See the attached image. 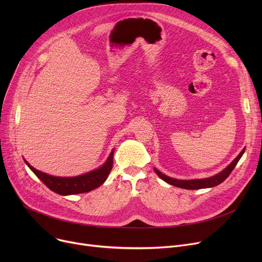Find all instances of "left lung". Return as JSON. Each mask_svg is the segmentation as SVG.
<instances>
[{
  "label": "left lung",
  "mask_w": 262,
  "mask_h": 262,
  "mask_svg": "<svg viewBox=\"0 0 262 262\" xmlns=\"http://www.w3.org/2000/svg\"><path fill=\"white\" fill-rule=\"evenodd\" d=\"M245 148L242 149V152L237 156V158H235L229 166L224 169L221 173H219L212 177L209 178H204V180H193V181H180V180H175V178H171L167 175L162 174L161 172H159L158 170L154 169L156 174L161 178L162 181H164L166 183L175 186V187H180L183 189H189V190H198V189H204V188H211L214 186H217L221 183H223L226 178L229 176V174L231 173V171L233 170V168L236 167V164L238 163V161L240 160V158L242 157L243 153H244Z\"/></svg>",
  "instance_id": "1"
}]
</instances>
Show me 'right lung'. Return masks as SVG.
<instances>
[{
	"label": "right lung",
	"instance_id": "add662e5",
	"mask_svg": "<svg viewBox=\"0 0 262 262\" xmlns=\"http://www.w3.org/2000/svg\"><path fill=\"white\" fill-rule=\"evenodd\" d=\"M27 166L36 174L39 180L42 182L50 190L60 195L78 194L89 192L95 188L100 187L105 181L113 169L114 164V149L110 153L107 161L103 166L92 172L79 175L76 177H56L46 173L40 172L33 168L31 164L25 160Z\"/></svg>",
	"mask_w": 262,
	"mask_h": 262
}]
</instances>
